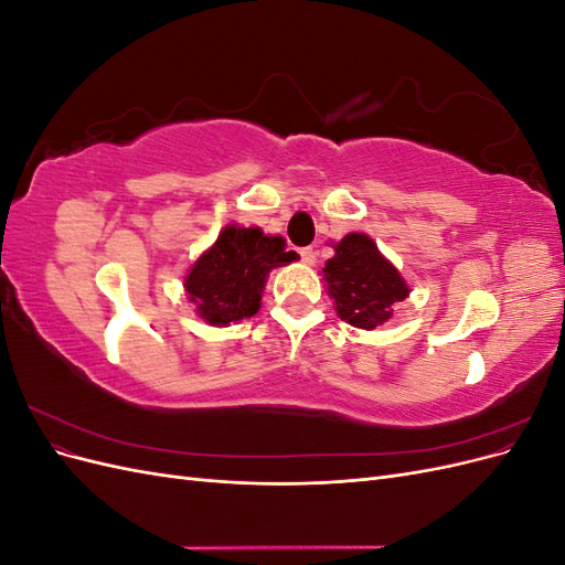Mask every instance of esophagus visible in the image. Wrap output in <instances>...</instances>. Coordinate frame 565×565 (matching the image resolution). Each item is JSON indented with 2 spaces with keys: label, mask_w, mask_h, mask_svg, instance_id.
<instances>
[{
  "label": "esophagus",
  "mask_w": 565,
  "mask_h": 565,
  "mask_svg": "<svg viewBox=\"0 0 565 565\" xmlns=\"http://www.w3.org/2000/svg\"><path fill=\"white\" fill-rule=\"evenodd\" d=\"M299 256H301V262H303L306 266H313L318 252H316L313 247H301V249H299Z\"/></svg>",
  "instance_id": "obj_1"
}]
</instances>
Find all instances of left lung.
Wrapping results in <instances>:
<instances>
[{"label": "left lung", "mask_w": 565, "mask_h": 565, "mask_svg": "<svg viewBox=\"0 0 565 565\" xmlns=\"http://www.w3.org/2000/svg\"><path fill=\"white\" fill-rule=\"evenodd\" d=\"M332 249L322 280L337 316L361 330H374L393 318L396 306L409 297V285L377 243L367 233H349Z\"/></svg>", "instance_id": "8db88e82"}]
</instances>
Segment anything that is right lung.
I'll return each instance as SVG.
<instances>
[{"label": "right lung", "mask_w": 565, "mask_h": 565, "mask_svg": "<svg viewBox=\"0 0 565 565\" xmlns=\"http://www.w3.org/2000/svg\"><path fill=\"white\" fill-rule=\"evenodd\" d=\"M285 247L282 235L228 224L183 276L188 301L195 303V313L214 328H228L231 322L252 318L262 309L268 273L299 259L297 252Z\"/></svg>", "instance_id": "add662e5"}]
</instances>
